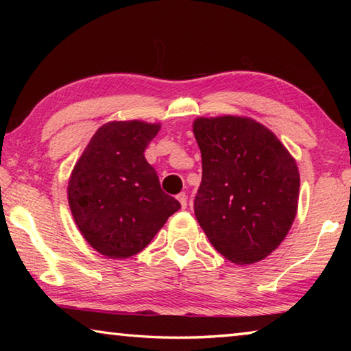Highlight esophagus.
I'll list each match as a JSON object with an SVG mask.
<instances>
[{"mask_svg":"<svg viewBox=\"0 0 351 351\" xmlns=\"http://www.w3.org/2000/svg\"><path fill=\"white\" fill-rule=\"evenodd\" d=\"M176 198H178V201H180V204H181L182 209H186V207H187V195L184 193V192H181Z\"/></svg>","mask_w":351,"mask_h":351,"instance_id":"obj_1","label":"esophagus"}]
</instances>
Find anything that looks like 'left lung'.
I'll return each mask as SVG.
<instances>
[{
	"label": "left lung",
	"mask_w": 351,
	"mask_h": 351,
	"mask_svg": "<svg viewBox=\"0 0 351 351\" xmlns=\"http://www.w3.org/2000/svg\"><path fill=\"white\" fill-rule=\"evenodd\" d=\"M193 134L203 158L193 204L201 229L232 263L266 258L294 223L300 187L295 159L252 117H197Z\"/></svg>",
	"instance_id": "obj_1"
}]
</instances>
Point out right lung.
<instances>
[{
  "mask_svg": "<svg viewBox=\"0 0 351 351\" xmlns=\"http://www.w3.org/2000/svg\"><path fill=\"white\" fill-rule=\"evenodd\" d=\"M161 123L111 121L88 142L68 181V203L83 239L108 258L147 247L181 204L164 193L144 152Z\"/></svg>",
  "mask_w": 351,
  "mask_h": 351,
  "instance_id": "right-lung-1",
  "label": "right lung"
}]
</instances>
